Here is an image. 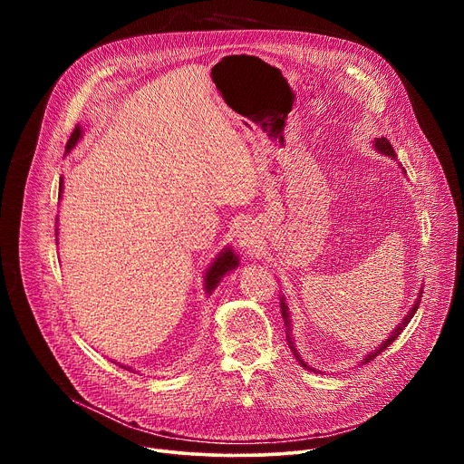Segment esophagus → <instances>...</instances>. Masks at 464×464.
Masks as SVG:
<instances>
[{"label":"esophagus","instance_id":"34e87169","mask_svg":"<svg viewBox=\"0 0 464 464\" xmlns=\"http://www.w3.org/2000/svg\"><path fill=\"white\" fill-rule=\"evenodd\" d=\"M252 233L250 231H242L240 233V245H245V246H250V245H254V240H252Z\"/></svg>","mask_w":464,"mask_h":464}]
</instances>
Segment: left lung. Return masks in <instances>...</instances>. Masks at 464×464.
Returning <instances> with one entry per match:
<instances>
[{
	"instance_id": "left-lung-1",
	"label": "left lung",
	"mask_w": 464,
	"mask_h": 464,
	"mask_svg": "<svg viewBox=\"0 0 464 464\" xmlns=\"http://www.w3.org/2000/svg\"><path fill=\"white\" fill-rule=\"evenodd\" d=\"M374 149L376 150H380L382 154H387V156H392V158H395V150H393V146H392V142H389L385 137H380V139H376L374 140ZM404 173H406V170H404ZM420 301H421V295H420V299L416 301V304H413L411 306V310L408 312V315H406V318L402 320V324H399V327L392 333V334H389V338L385 340V343H382L380 344V348H376L372 353H369L367 357H364V361H362V364L364 362H369V361H372L376 355H380L385 348H389V346H392L393 343H395V340H397V336L404 331V327L410 324V320L413 318V314H416V310H418V306H420ZM282 315H284V322H285V327H289V318H287V306H285V303H284V299H282ZM287 334H289V331H287ZM287 340H289V336H287ZM289 344H291V340H289ZM291 352H294V355L297 357V361L303 364V367L306 369V371H314L312 367H308V364L299 357V353H297V350L294 348V344H291Z\"/></svg>"
}]
</instances>
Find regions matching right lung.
<instances>
[{
    "label": "right lung",
    "instance_id": "add662e5",
    "mask_svg": "<svg viewBox=\"0 0 464 464\" xmlns=\"http://www.w3.org/2000/svg\"><path fill=\"white\" fill-rule=\"evenodd\" d=\"M81 137H82V130L77 124L75 130H72L67 144H65V152H71V149L79 142ZM60 193H62V180H60ZM235 266H238V256H235L233 250H224L222 254L216 257V261L210 265V269L207 271V276H205V287H207L208 294L218 285V282L222 280V276L226 273L233 271Z\"/></svg>",
    "mask_w": 464,
    "mask_h": 464
}]
</instances>
